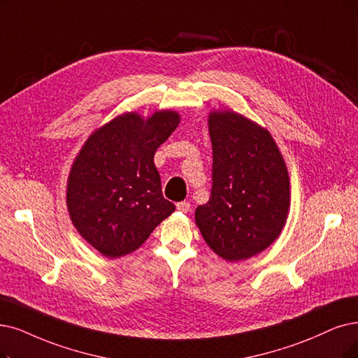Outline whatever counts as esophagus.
<instances>
[{
    "label": "esophagus",
    "instance_id": "esophagus-1",
    "mask_svg": "<svg viewBox=\"0 0 358 358\" xmlns=\"http://www.w3.org/2000/svg\"><path fill=\"white\" fill-rule=\"evenodd\" d=\"M176 208L180 211V213H188L191 210V204L188 201H182V203H178L176 204Z\"/></svg>",
    "mask_w": 358,
    "mask_h": 358
}]
</instances>
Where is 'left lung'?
Instances as JSON below:
<instances>
[{
    "label": "left lung",
    "mask_w": 358,
    "mask_h": 358,
    "mask_svg": "<svg viewBox=\"0 0 358 358\" xmlns=\"http://www.w3.org/2000/svg\"><path fill=\"white\" fill-rule=\"evenodd\" d=\"M213 187L195 210L207 245L223 260L260 254L279 238L291 206L288 167L263 126L232 110L208 114Z\"/></svg>",
    "instance_id": "1"
}]
</instances>
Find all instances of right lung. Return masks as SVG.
<instances>
[{"label":"right lung","mask_w":358,"mask_h":358,"mask_svg":"<svg viewBox=\"0 0 358 358\" xmlns=\"http://www.w3.org/2000/svg\"><path fill=\"white\" fill-rule=\"evenodd\" d=\"M180 122L175 110L123 113L98 127L71 164L66 203L71 223L107 259L138 250L175 211L163 196L154 154Z\"/></svg>","instance_id":"1"}]
</instances>
